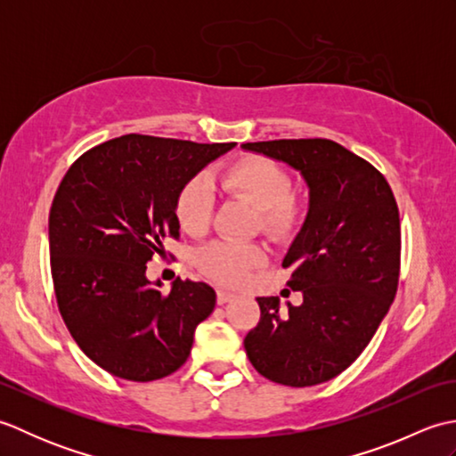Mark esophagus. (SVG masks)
Wrapping results in <instances>:
<instances>
[{
	"mask_svg": "<svg viewBox=\"0 0 456 456\" xmlns=\"http://www.w3.org/2000/svg\"><path fill=\"white\" fill-rule=\"evenodd\" d=\"M233 297H235L233 292H227V289H217V304L219 305L231 302V299H233Z\"/></svg>",
	"mask_w": 456,
	"mask_h": 456,
	"instance_id": "esophagus-1",
	"label": "esophagus"
}]
</instances>
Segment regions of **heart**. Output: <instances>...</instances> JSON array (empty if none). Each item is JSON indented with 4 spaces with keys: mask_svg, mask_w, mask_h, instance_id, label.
<instances>
[{
    "mask_svg": "<svg viewBox=\"0 0 456 456\" xmlns=\"http://www.w3.org/2000/svg\"><path fill=\"white\" fill-rule=\"evenodd\" d=\"M223 186L260 211V227L273 239L292 237L302 225L304 206L292 196L294 178L282 164L265 157H247L225 172ZM213 203L216 198L209 180L203 174L190 178L176 198L180 225L191 235H201L211 223ZM265 258L266 253L260 245L217 240L198 250L196 263L201 273L217 282L240 284Z\"/></svg>",
    "mask_w": 456,
    "mask_h": 456,
    "instance_id": "heart-1",
    "label": "heart"
}]
</instances>
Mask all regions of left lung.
<instances>
[{
  "instance_id": "1",
  "label": "left lung",
  "mask_w": 456,
  "mask_h": 456,
  "mask_svg": "<svg viewBox=\"0 0 456 456\" xmlns=\"http://www.w3.org/2000/svg\"><path fill=\"white\" fill-rule=\"evenodd\" d=\"M299 170L309 209L282 266L299 305L256 297L260 322L245 337L250 364L276 384L305 388L351 366L388 314L400 278V213L370 162L329 139L240 144Z\"/></svg>"
}]
</instances>
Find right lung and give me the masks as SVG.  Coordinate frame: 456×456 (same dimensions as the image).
<instances>
[{"label": "right lung", "mask_w": 456, "mask_h": 456, "mask_svg": "<svg viewBox=\"0 0 456 456\" xmlns=\"http://www.w3.org/2000/svg\"><path fill=\"white\" fill-rule=\"evenodd\" d=\"M235 142L123 134L84 152L48 216L56 304L84 354L110 374L151 382L188 361L196 327L216 307L206 282L147 278V263L178 239L183 183Z\"/></svg>", "instance_id": "1"}]
</instances>
